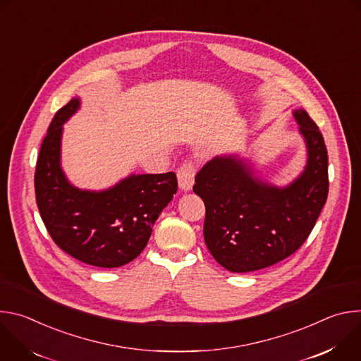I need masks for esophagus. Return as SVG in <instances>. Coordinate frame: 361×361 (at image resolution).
Returning a JSON list of instances; mask_svg holds the SVG:
<instances>
[{"instance_id": "obj_1", "label": "esophagus", "mask_w": 361, "mask_h": 361, "mask_svg": "<svg viewBox=\"0 0 361 361\" xmlns=\"http://www.w3.org/2000/svg\"><path fill=\"white\" fill-rule=\"evenodd\" d=\"M194 177H195V166L188 161L183 164L177 173V180H178V187L181 191H190L194 184Z\"/></svg>"}]
</instances>
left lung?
Listing matches in <instances>:
<instances>
[{"label":"left lung","mask_w":361,"mask_h":361,"mask_svg":"<svg viewBox=\"0 0 361 361\" xmlns=\"http://www.w3.org/2000/svg\"><path fill=\"white\" fill-rule=\"evenodd\" d=\"M305 144L304 170L287 185L255 174L240 154L205 163L192 191L205 204L204 240L231 273L270 267L291 255L312 233L329 194V156L322 133L302 109L293 110Z\"/></svg>","instance_id":"left-lung-1"}]
</instances>
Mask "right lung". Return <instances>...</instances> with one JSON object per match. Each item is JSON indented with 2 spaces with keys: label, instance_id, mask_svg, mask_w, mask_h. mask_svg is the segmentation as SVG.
<instances>
[{
  "label": "right lung",
  "instance_id": "obj_1",
  "mask_svg": "<svg viewBox=\"0 0 361 361\" xmlns=\"http://www.w3.org/2000/svg\"><path fill=\"white\" fill-rule=\"evenodd\" d=\"M80 107L81 98H71L48 127L34 177L37 205L61 250L85 264L116 269L144 250L154 223L177 192V177L130 174L98 191L71 184L61 167L63 126Z\"/></svg>",
  "mask_w": 361,
  "mask_h": 361
}]
</instances>
